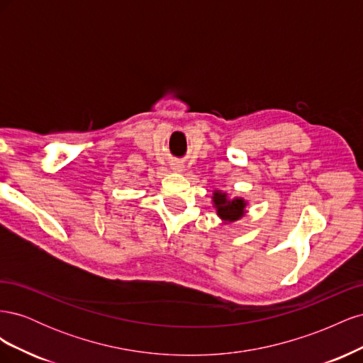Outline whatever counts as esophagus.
I'll return each mask as SVG.
<instances>
[{
	"label": "esophagus",
	"mask_w": 363,
	"mask_h": 363,
	"mask_svg": "<svg viewBox=\"0 0 363 363\" xmlns=\"http://www.w3.org/2000/svg\"><path fill=\"white\" fill-rule=\"evenodd\" d=\"M171 169L175 172H182L183 171V164L182 163H172L171 164Z\"/></svg>",
	"instance_id": "esophagus-1"
}]
</instances>
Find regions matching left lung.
<instances>
[{"label": "left lung", "mask_w": 363, "mask_h": 363, "mask_svg": "<svg viewBox=\"0 0 363 363\" xmlns=\"http://www.w3.org/2000/svg\"><path fill=\"white\" fill-rule=\"evenodd\" d=\"M213 207L216 208V215L223 219L224 223H235L238 219L242 218L247 211V201L242 196H236V199H228V195L223 191H213Z\"/></svg>", "instance_id": "8db88e82"}]
</instances>
